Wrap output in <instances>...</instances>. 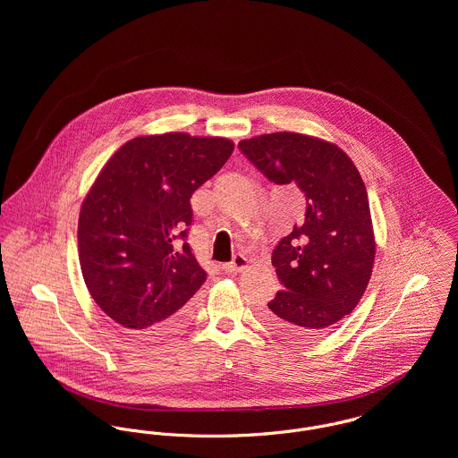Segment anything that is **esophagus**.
<instances>
[{
    "mask_svg": "<svg viewBox=\"0 0 458 458\" xmlns=\"http://www.w3.org/2000/svg\"><path fill=\"white\" fill-rule=\"evenodd\" d=\"M247 266H249V259H247L243 254H236V256L233 258V261L227 264V269L238 273V271H243Z\"/></svg>",
    "mask_w": 458,
    "mask_h": 458,
    "instance_id": "obj_1",
    "label": "esophagus"
}]
</instances>
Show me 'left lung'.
I'll return each instance as SVG.
<instances>
[{"label": "left lung", "mask_w": 458, "mask_h": 458, "mask_svg": "<svg viewBox=\"0 0 458 458\" xmlns=\"http://www.w3.org/2000/svg\"><path fill=\"white\" fill-rule=\"evenodd\" d=\"M242 153L276 183H294L305 215L273 250L282 289L261 319L285 336L310 338L351 314L360 303L376 258L365 183L335 144L294 131L240 140Z\"/></svg>", "instance_id": "8db88e82"}]
</instances>
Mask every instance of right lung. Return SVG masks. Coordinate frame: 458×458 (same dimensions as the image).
<instances>
[{
    "label": "right lung",
    "mask_w": 458,
    "mask_h": 458,
    "mask_svg": "<svg viewBox=\"0 0 458 458\" xmlns=\"http://www.w3.org/2000/svg\"><path fill=\"white\" fill-rule=\"evenodd\" d=\"M224 137L182 131L125 142L82 202L79 262L95 303L137 336L178 331L206 280L187 243L191 197L227 162Z\"/></svg>",
    "instance_id": "right-lung-1"
}]
</instances>
